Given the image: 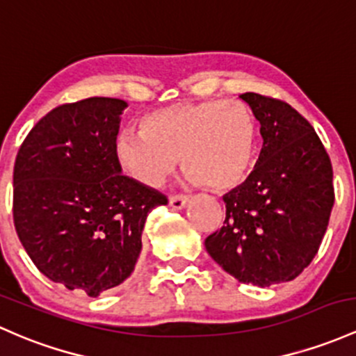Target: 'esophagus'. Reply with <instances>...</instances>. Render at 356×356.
Here are the masks:
<instances>
[{
    "mask_svg": "<svg viewBox=\"0 0 356 356\" xmlns=\"http://www.w3.org/2000/svg\"><path fill=\"white\" fill-rule=\"evenodd\" d=\"M186 202H188V195H173V197H170V207L183 209Z\"/></svg>",
    "mask_w": 356,
    "mask_h": 356,
    "instance_id": "obj_1",
    "label": "esophagus"
}]
</instances>
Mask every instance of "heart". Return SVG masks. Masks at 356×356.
Returning a JSON list of instances; mask_svg holds the SVG:
<instances>
[{
    "label": "heart",
    "instance_id": "heart-1",
    "mask_svg": "<svg viewBox=\"0 0 356 356\" xmlns=\"http://www.w3.org/2000/svg\"><path fill=\"white\" fill-rule=\"evenodd\" d=\"M258 149V122L241 100L181 102L147 113L140 131L118 134L122 170L140 185L158 186L181 161L186 178L216 192L239 186Z\"/></svg>",
    "mask_w": 356,
    "mask_h": 356
}]
</instances>
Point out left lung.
<instances>
[{
  "instance_id": "obj_1",
  "label": "left lung",
  "mask_w": 356,
  "mask_h": 356,
  "mask_svg": "<svg viewBox=\"0 0 356 356\" xmlns=\"http://www.w3.org/2000/svg\"><path fill=\"white\" fill-rule=\"evenodd\" d=\"M259 122L263 147L243 185L224 195V225L205 239L241 284L290 282L314 259L334 205L332 166L314 127L289 103L239 95Z\"/></svg>"
}]
</instances>
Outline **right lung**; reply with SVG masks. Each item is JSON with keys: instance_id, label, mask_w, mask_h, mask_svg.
<instances>
[{"instance_id": "1", "label": "right lung", "mask_w": 356, "mask_h": 356, "mask_svg": "<svg viewBox=\"0 0 356 356\" xmlns=\"http://www.w3.org/2000/svg\"><path fill=\"white\" fill-rule=\"evenodd\" d=\"M127 103L93 97L42 117L18 149L13 222L49 280L90 297L131 277L147 213L166 195L122 175L115 154Z\"/></svg>"}]
</instances>
